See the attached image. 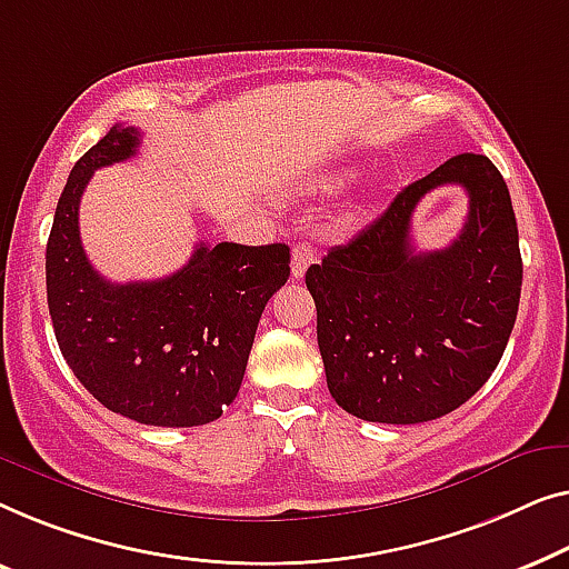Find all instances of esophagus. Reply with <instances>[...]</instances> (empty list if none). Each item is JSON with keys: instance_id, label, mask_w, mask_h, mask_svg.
Returning a JSON list of instances; mask_svg holds the SVG:
<instances>
[{"instance_id": "34e87169", "label": "esophagus", "mask_w": 569, "mask_h": 569, "mask_svg": "<svg viewBox=\"0 0 569 569\" xmlns=\"http://www.w3.org/2000/svg\"><path fill=\"white\" fill-rule=\"evenodd\" d=\"M311 262H315V250L303 242L296 244L291 250V276L296 278V281H301Z\"/></svg>"}]
</instances>
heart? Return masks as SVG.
<instances>
[{
	"instance_id": "1",
	"label": "heart",
	"mask_w": 569,
	"mask_h": 569,
	"mask_svg": "<svg viewBox=\"0 0 569 569\" xmlns=\"http://www.w3.org/2000/svg\"><path fill=\"white\" fill-rule=\"evenodd\" d=\"M356 170H319L299 182V193L307 198H332L356 180Z\"/></svg>"
}]
</instances>
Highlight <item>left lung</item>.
Returning a JSON list of instances; mask_svg holds the SVG:
<instances>
[{"mask_svg": "<svg viewBox=\"0 0 569 569\" xmlns=\"http://www.w3.org/2000/svg\"><path fill=\"white\" fill-rule=\"evenodd\" d=\"M443 184H461L470 196L462 234L443 251L415 253L413 208ZM521 281L506 180L485 154L451 157L307 270L335 402L387 426L453 412L498 368L516 325Z\"/></svg>", "mask_w": 569, "mask_h": 569, "instance_id": "1", "label": "left lung"}]
</instances>
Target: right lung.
<instances>
[{
	"instance_id": "right-lung-1",
	"label": "right lung",
	"mask_w": 569,
	"mask_h": 569,
	"mask_svg": "<svg viewBox=\"0 0 569 569\" xmlns=\"http://www.w3.org/2000/svg\"><path fill=\"white\" fill-rule=\"evenodd\" d=\"M139 141L133 126H113L71 167L46 247L48 311L63 361L100 405L143 426H206L234 402L291 254L288 244L201 242L159 281L102 278L79 239V201L92 172L133 157Z\"/></svg>"
}]
</instances>
